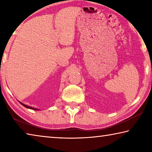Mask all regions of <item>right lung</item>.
<instances>
[{"mask_svg":"<svg viewBox=\"0 0 152 152\" xmlns=\"http://www.w3.org/2000/svg\"><path fill=\"white\" fill-rule=\"evenodd\" d=\"M19 102H20V104H21L23 106H24L25 107H26V108H27V109H32V110H39V109H36V108H34V107H29V106H28V105H26V104H23V103H22L21 102H20V101H19Z\"/></svg>","mask_w":152,"mask_h":152,"instance_id":"right-lung-1","label":"right lung"}]
</instances>
